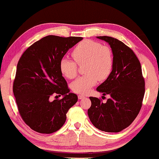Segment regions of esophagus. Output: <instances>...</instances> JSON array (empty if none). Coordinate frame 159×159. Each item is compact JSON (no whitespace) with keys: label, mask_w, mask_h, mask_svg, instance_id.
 Listing matches in <instances>:
<instances>
[{"label":"esophagus","mask_w":159,"mask_h":159,"mask_svg":"<svg viewBox=\"0 0 159 159\" xmlns=\"http://www.w3.org/2000/svg\"><path fill=\"white\" fill-rule=\"evenodd\" d=\"M84 98V95H78V98H79L80 100Z\"/></svg>","instance_id":"1"}]
</instances>
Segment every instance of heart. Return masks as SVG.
I'll use <instances>...</instances> for the list:
<instances>
[{
	"label": "heart",
	"instance_id": "heart-1",
	"mask_svg": "<svg viewBox=\"0 0 159 159\" xmlns=\"http://www.w3.org/2000/svg\"><path fill=\"white\" fill-rule=\"evenodd\" d=\"M71 55L78 64L85 63L84 70L87 74L79 77L71 83L74 92L86 94L98 80L103 81L111 73L114 66L111 50L98 42L91 40L82 41L74 48ZM75 62L66 57L60 61V70L68 79H73L77 75V64Z\"/></svg>",
	"mask_w": 159,
	"mask_h": 159
}]
</instances>
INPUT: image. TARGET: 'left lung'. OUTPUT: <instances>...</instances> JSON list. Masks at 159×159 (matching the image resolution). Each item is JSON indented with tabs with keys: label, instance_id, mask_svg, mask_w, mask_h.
I'll return each instance as SVG.
<instances>
[{
	"label": "left lung",
	"instance_id": "obj_1",
	"mask_svg": "<svg viewBox=\"0 0 159 159\" xmlns=\"http://www.w3.org/2000/svg\"><path fill=\"white\" fill-rule=\"evenodd\" d=\"M111 48L114 66L111 73L97 88L103 95H109L106 103L90 97L88 110L90 120L97 129L107 132H119L131 125L142 106L145 81L138 58L131 48L116 38L98 36Z\"/></svg>",
	"mask_w": 159,
	"mask_h": 159
}]
</instances>
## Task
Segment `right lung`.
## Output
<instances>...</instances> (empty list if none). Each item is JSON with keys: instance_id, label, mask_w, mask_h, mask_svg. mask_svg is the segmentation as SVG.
<instances>
[{"instance_id": "1", "label": "right lung", "mask_w": 159, "mask_h": 159, "mask_svg": "<svg viewBox=\"0 0 159 159\" xmlns=\"http://www.w3.org/2000/svg\"><path fill=\"white\" fill-rule=\"evenodd\" d=\"M82 39L48 35L34 43L21 56L13 92L21 118L34 131L51 134L61 129L66 113L77 103V95L69 92L59 63ZM53 94L63 98L51 102Z\"/></svg>"}]
</instances>
